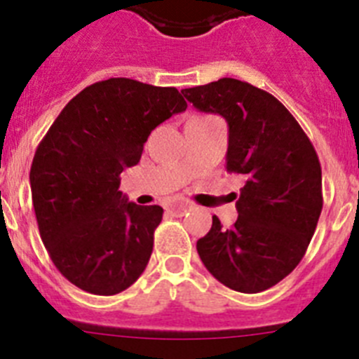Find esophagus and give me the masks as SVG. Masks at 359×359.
Masks as SVG:
<instances>
[{"label": "esophagus", "instance_id": "34e87169", "mask_svg": "<svg viewBox=\"0 0 359 359\" xmlns=\"http://www.w3.org/2000/svg\"><path fill=\"white\" fill-rule=\"evenodd\" d=\"M190 208L189 203H183V201H177V203H172L169 207V212H172V214H177V215H182L185 214L187 210Z\"/></svg>", "mask_w": 359, "mask_h": 359}]
</instances>
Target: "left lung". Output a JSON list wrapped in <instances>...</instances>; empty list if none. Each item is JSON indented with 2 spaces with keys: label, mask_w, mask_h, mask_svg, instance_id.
<instances>
[{
  "label": "left lung",
  "mask_w": 359,
  "mask_h": 359,
  "mask_svg": "<svg viewBox=\"0 0 359 359\" xmlns=\"http://www.w3.org/2000/svg\"><path fill=\"white\" fill-rule=\"evenodd\" d=\"M183 95L196 109L226 120V170L244 177L236 203L239 217L223 228L214 215L196 246L199 257L230 290H269L302 261L318 224V154L284 104L248 82L224 77Z\"/></svg>",
  "instance_id": "left-lung-1"
}]
</instances>
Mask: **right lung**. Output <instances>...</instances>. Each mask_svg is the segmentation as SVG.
<instances>
[{
	"label": "right lung",
	"mask_w": 359,
	"mask_h": 359,
	"mask_svg": "<svg viewBox=\"0 0 359 359\" xmlns=\"http://www.w3.org/2000/svg\"><path fill=\"white\" fill-rule=\"evenodd\" d=\"M187 109L176 88L107 79L69 100L30 169L41 239L73 286L116 294L144 273L163 208L123 198L120 174L140 161L156 126Z\"/></svg>",
	"instance_id": "obj_1"
}]
</instances>
